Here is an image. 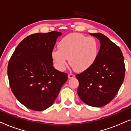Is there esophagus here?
Masks as SVG:
<instances>
[{
  "mask_svg": "<svg viewBox=\"0 0 131 131\" xmlns=\"http://www.w3.org/2000/svg\"><path fill=\"white\" fill-rule=\"evenodd\" d=\"M75 77V75L74 74H69V75H68V78H74Z\"/></svg>",
  "mask_w": 131,
  "mask_h": 131,
  "instance_id": "esophagus-1",
  "label": "esophagus"
}]
</instances>
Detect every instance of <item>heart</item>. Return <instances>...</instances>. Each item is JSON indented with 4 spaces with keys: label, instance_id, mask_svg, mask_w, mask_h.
Returning a JSON list of instances; mask_svg holds the SVG:
<instances>
[{
    "label": "heart",
    "instance_id": "heart-1",
    "mask_svg": "<svg viewBox=\"0 0 131 131\" xmlns=\"http://www.w3.org/2000/svg\"><path fill=\"white\" fill-rule=\"evenodd\" d=\"M59 49L52 52V57L59 70L63 71L67 59L71 67L78 72L89 68L96 60L99 45L96 40L81 34L73 33L64 36L59 41Z\"/></svg>",
    "mask_w": 131,
    "mask_h": 131
}]
</instances>
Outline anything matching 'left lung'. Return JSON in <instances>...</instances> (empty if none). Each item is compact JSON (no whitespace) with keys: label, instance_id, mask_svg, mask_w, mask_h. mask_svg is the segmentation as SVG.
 <instances>
[{"label":"left lung","instance_id":"8db88e82","mask_svg":"<svg viewBox=\"0 0 131 131\" xmlns=\"http://www.w3.org/2000/svg\"><path fill=\"white\" fill-rule=\"evenodd\" d=\"M89 34L99 40L101 46L93 65L76 75L79 81L77 93L85 104L101 107L113 100L122 84L125 74L124 57L119 47L104 35Z\"/></svg>","mask_w":131,"mask_h":131}]
</instances>
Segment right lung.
I'll return each mask as SVG.
<instances>
[{
    "label": "right lung",
    "mask_w": 131,
    "mask_h": 131,
    "mask_svg": "<svg viewBox=\"0 0 131 131\" xmlns=\"http://www.w3.org/2000/svg\"><path fill=\"white\" fill-rule=\"evenodd\" d=\"M60 32L53 31L28 36L10 58L8 75L16 98L28 108L43 111L50 107L68 80V74L53 66V52Z\"/></svg>",
    "instance_id": "1"
}]
</instances>
